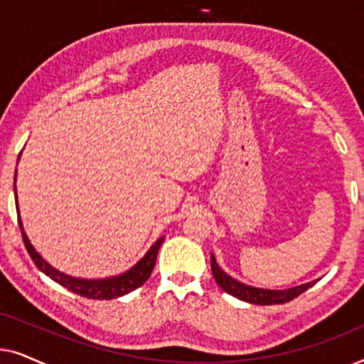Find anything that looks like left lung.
<instances>
[{"instance_id": "left-lung-1", "label": "left lung", "mask_w": 364, "mask_h": 364, "mask_svg": "<svg viewBox=\"0 0 364 364\" xmlns=\"http://www.w3.org/2000/svg\"><path fill=\"white\" fill-rule=\"evenodd\" d=\"M210 267H212V275L215 278L217 285L222 288L223 291H227L228 295L238 298V300L252 303V305H282V303H287L301 295L303 291H306L308 288H311L318 280L303 283V285L287 288V290H268V288H257L245 285V283L235 280L230 275H227L225 272L218 267V263L213 257L210 255Z\"/></svg>"}]
</instances>
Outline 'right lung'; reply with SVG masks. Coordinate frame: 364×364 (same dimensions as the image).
<instances>
[{
    "label": "right lung",
    "mask_w": 364,
    "mask_h": 364,
    "mask_svg": "<svg viewBox=\"0 0 364 364\" xmlns=\"http://www.w3.org/2000/svg\"><path fill=\"white\" fill-rule=\"evenodd\" d=\"M19 157H21V154L18 156V162H19ZM14 191H16V173H14ZM16 208L19 212V207ZM18 222L23 233L24 247H26V250L29 253V257H31V260L34 262V265H36L44 275L51 278V280L59 283V285L64 288H68L69 291L76 293V295L91 298V300H112V298L124 296L127 295V293L136 290V288L142 287L144 283L149 280V277H151L154 265H156L159 248H161L164 238H166V237L157 238V240L154 242V245L149 248L146 255H144L136 265L129 268L127 272L121 273V275L109 277V278H96V280L92 278V280H87V278H76V277L66 275V273L59 272L54 267L49 265V263L36 252V248L31 245V242H29L26 232H24L23 228L21 218H19V213H18Z\"/></svg>",
    "instance_id": "add662e5"
}]
</instances>
